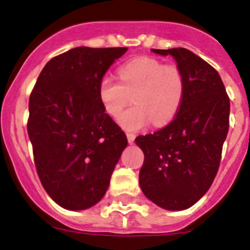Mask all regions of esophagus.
Wrapping results in <instances>:
<instances>
[{
  "mask_svg": "<svg viewBox=\"0 0 250 250\" xmlns=\"http://www.w3.org/2000/svg\"><path fill=\"white\" fill-rule=\"evenodd\" d=\"M126 136H127V141H129V144H132V143L135 141V135H134V134H131V132H127Z\"/></svg>",
  "mask_w": 250,
  "mask_h": 250,
  "instance_id": "1",
  "label": "esophagus"
}]
</instances>
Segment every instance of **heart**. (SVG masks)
Here are the masks:
<instances>
[{"mask_svg":"<svg viewBox=\"0 0 250 250\" xmlns=\"http://www.w3.org/2000/svg\"><path fill=\"white\" fill-rule=\"evenodd\" d=\"M119 79L101 77L99 99L110 116L116 118L133 96L136 104L118 118L126 131H138L152 120L156 126L174 119L184 98V77L175 66H165L152 57H140L121 66Z\"/></svg>","mask_w":250,"mask_h":250,"instance_id":"obj_1","label":"heart"}]
</instances>
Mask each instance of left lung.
<instances>
[{
	"mask_svg": "<svg viewBox=\"0 0 250 250\" xmlns=\"http://www.w3.org/2000/svg\"><path fill=\"white\" fill-rule=\"evenodd\" d=\"M151 51L175 60L185 90L180 109L167 126L135 139L145 155L139 184L158 207L184 210L203 198L218 173L230 101L215 68L191 51Z\"/></svg>",
	"mask_w": 250,
	"mask_h": 250,
	"instance_id": "obj_1",
	"label": "left lung"
}]
</instances>
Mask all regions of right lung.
Returning <instances> with one entry per match:
<instances>
[{
	"label": "right lung",
	"instance_id": "right-lung-1",
	"mask_svg": "<svg viewBox=\"0 0 250 250\" xmlns=\"http://www.w3.org/2000/svg\"><path fill=\"white\" fill-rule=\"evenodd\" d=\"M126 47L80 46L51 59L28 101L27 131L46 193L67 210L105 195L126 135L105 114L99 83Z\"/></svg>",
	"mask_w": 250,
	"mask_h": 250
}]
</instances>
